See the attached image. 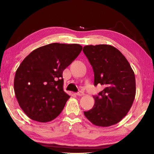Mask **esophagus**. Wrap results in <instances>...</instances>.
Segmentation results:
<instances>
[{"mask_svg": "<svg viewBox=\"0 0 154 154\" xmlns=\"http://www.w3.org/2000/svg\"><path fill=\"white\" fill-rule=\"evenodd\" d=\"M75 94L77 96H83L84 94V93L82 91H79L77 93H75Z\"/></svg>", "mask_w": 154, "mask_h": 154, "instance_id": "obj_1", "label": "esophagus"}]
</instances>
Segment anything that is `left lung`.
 <instances>
[{
    "instance_id": "left-lung-1",
    "label": "left lung",
    "mask_w": 154,
    "mask_h": 154,
    "mask_svg": "<svg viewBox=\"0 0 154 154\" xmlns=\"http://www.w3.org/2000/svg\"><path fill=\"white\" fill-rule=\"evenodd\" d=\"M83 52L93 66L94 86H105L94 96L93 109L84 114L95 126L116 124L127 115L134 101V73L125 56L112 45H86Z\"/></svg>"
}]
</instances>
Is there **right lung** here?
I'll return each mask as SVG.
<instances>
[{
	"mask_svg": "<svg viewBox=\"0 0 154 154\" xmlns=\"http://www.w3.org/2000/svg\"><path fill=\"white\" fill-rule=\"evenodd\" d=\"M77 44L53 43L33 50L17 69L14 89L25 114L47 122L58 117L70 96L63 88V72L81 52Z\"/></svg>",
	"mask_w": 154,
	"mask_h": 154,
	"instance_id": "1",
	"label": "right lung"
}]
</instances>
